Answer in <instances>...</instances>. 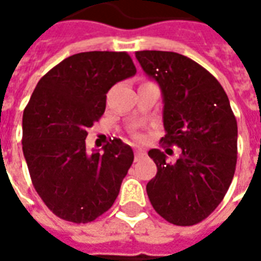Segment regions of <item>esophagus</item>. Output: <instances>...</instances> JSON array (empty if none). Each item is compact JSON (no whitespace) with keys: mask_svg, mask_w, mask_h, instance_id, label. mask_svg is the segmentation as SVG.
Wrapping results in <instances>:
<instances>
[{"mask_svg":"<svg viewBox=\"0 0 261 261\" xmlns=\"http://www.w3.org/2000/svg\"><path fill=\"white\" fill-rule=\"evenodd\" d=\"M145 155H146L145 150H142V149H135V161H139V160L143 159Z\"/></svg>","mask_w":261,"mask_h":261,"instance_id":"34e87169","label":"esophagus"}]
</instances>
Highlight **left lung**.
Returning a JSON list of instances; mask_svg holds the SVG:
<instances>
[{"instance_id": "1", "label": "left lung", "mask_w": 261, "mask_h": 261, "mask_svg": "<svg viewBox=\"0 0 261 261\" xmlns=\"http://www.w3.org/2000/svg\"><path fill=\"white\" fill-rule=\"evenodd\" d=\"M135 57L163 92L161 142L181 149L174 163L168 161L171 149L149 150L157 174L147 182V196L168 222L196 225L218 207L230 187L237 120L221 84L199 63L171 51H137Z\"/></svg>"}]
</instances>
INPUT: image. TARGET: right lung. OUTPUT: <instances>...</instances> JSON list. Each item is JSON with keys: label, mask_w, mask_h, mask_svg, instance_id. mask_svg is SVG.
Segmentation results:
<instances>
[{"label": "right lung", "mask_w": 261, "mask_h": 261, "mask_svg": "<svg viewBox=\"0 0 261 261\" xmlns=\"http://www.w3.org/2000/svg\"><path fill=\"white\" fill-rule=\"evenodd\" d=\"M135 73L127 53L88 51L63 59L35 88L22 114V153L35 190L59 218L92 222L118 198L133 149L114 138L88 151L85 139L108 90Z\"/></svg>", "instance_id": "1"}]
</instances>
